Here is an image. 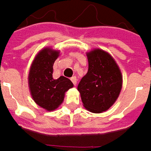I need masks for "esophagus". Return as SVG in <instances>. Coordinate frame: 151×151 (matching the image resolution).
<instances>
[{
  "label": "esophagus",
  "instance_id": "esophagus-1",
  "mask_svg": "<svg viewBox=\"0 0 151 151\" xmlns=\"http://www.w3.org/2000/svg\"><path fill=\"white\" fill-rule=\"evenodd\" d=\"M71 81L73 82V84L75 85V86H76V83H77V78H76V76H73L71 77Z\"/></svg>",
  "mask_w": 151,
  "mask_h": 151
}]
</instances>
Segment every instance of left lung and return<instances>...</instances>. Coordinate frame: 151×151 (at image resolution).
<instances>
[{"instance_id":"8db88e82","label":"left lung","mask_w":151,"mask_h":151,"mask_svg":"<svg viewBox=\"0 0 151 151\" xmlns=\"http://www.w3.org/2000/svg\"><path fill=\"white\" fill-rule=\"evenodd\" d=\"M87 73L77 90L85 109L93 113L106 111L115 104L122 87V75L114 58L104 50L87 52Z\"/></svg>"}]
</instances>
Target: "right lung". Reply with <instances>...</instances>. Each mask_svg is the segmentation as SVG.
I'll list each match as a JSON object with an SVG mask.
<instances>
[{"label": "right lung", "instance_id": "right-lung-1", "mask_svg": "<svg viewBox=\"0 0 151 151\" xmlns=\"http://www.w3.org/2000/svg\"><path fill=\"white\" fill-rule=\"evenodd\" d=\"M58 50L50 47L35 55L28 76L30 95L35 103L47 111H52L63 103L65 93L74 87L71 81L64 76L52 77L53 64L59 56Z\"/></svg>", "mask_w": 151, "mask_h": 151}]
</instances>
